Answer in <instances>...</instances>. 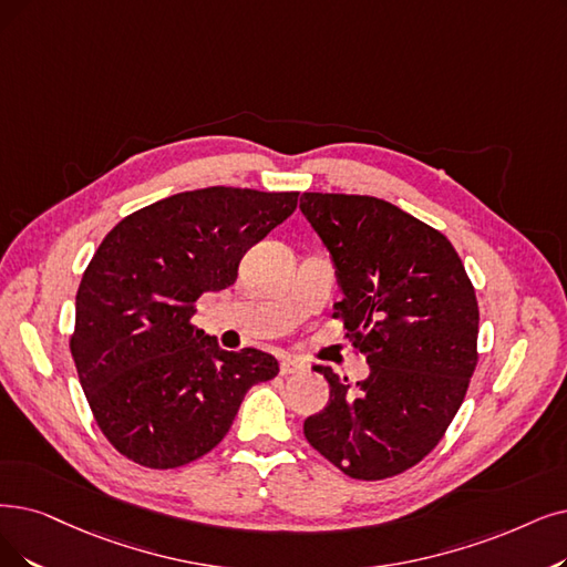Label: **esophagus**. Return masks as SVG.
Here are the masks:
<instances>
[{"label":"esophagus","mask_w":567,"mask_h":567,"mask_svg":"<svg viewBox=\"0 0 567 567\" xmlns=\"http://www.w3.org/2000/svg\"><path fill=\"white\" fill-rule=\"evenodd\" d=\"M281 374L288 377V374H298V372H305V362L298 360V358H290V355H284L281 358V365H279Z\"/></svg>","instance_id":"1"}]
</instances>
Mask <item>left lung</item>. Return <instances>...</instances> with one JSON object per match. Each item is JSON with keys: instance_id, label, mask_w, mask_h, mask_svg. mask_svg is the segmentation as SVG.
<instances>
[{"instance_id": "left-lung-1", "label": "left lung", "mask_w": 567, "mask_h": 567, "mask_svg": "<svg viewBox=\"0 0 567 567\" xmlns=\"http://www.w3.org/2000/svg\"><path fill=\"white\" fill-rule=\"evenodd\" d=\"M300 209L334 262L342 319L370 377L330 383L307 442L353 480L414 467L454 421L477 368L480 307L456 248L435 228L368 195L305 193Z\"/></svg>"}]
</instances>
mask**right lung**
Returning a JSON list of instances; mask_svg holds the SVG:
<instances>
[{"mask_svg":"<svg viewBox=\"0 0 567 567\" xmlns=\"http://www.w3.org/2000/svg\"><path fill=\"white\" fill-rule=\"evenodd\" d=\"M300 193L212 186L125 216L85 267L70 349L113 449L153 470L197 461L228 435L246 391L279 374L258 349L225 351L190 323L195 302L237 281L244 254Z\"/></svg>","mask_w":567,"mask_h":567,"instance_id":"obj_1","label":"right lung"}]
</instances>
